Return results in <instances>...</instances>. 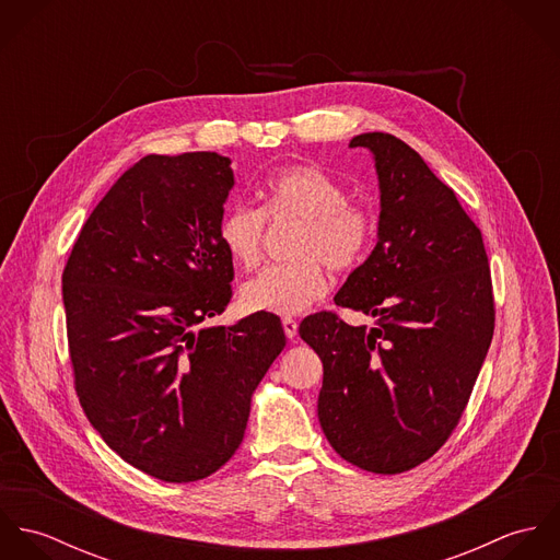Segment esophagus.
<instances>
[{"label": "esophagus", "mask_w": 560, "mask_h": 560, "mask_svg": "<svg viewBox=\"0 0 560 560\" xmlns=\"http://www.w3.org/2000/svg\"><path fill=\"white\" fill-rule=\"evenodd\" d=\"M282 327H284V334H287V338H295L298 336V320L291 319V317H284L282 319Z\"/></svg>", "instance_id": "34e87169"}]
</instances>
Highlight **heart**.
I'll use <instances>...</instances> for the list:
<instances>
[{
	"label": "heart",
	"mask_w": 560,
	"mask_h": 560,
	"mask_svg": "<svg viewBox=\"0 0 560 560\" xmlns=\"http://www.w3.org/2000/svg\"><path fill=\"white\" fill-rule=\"evenodd\" d=\"M265 211L276 222H300L289 265L262 269L241 287L247 313L300 315L327 293L329 269L360 265L375 240V218L349 202L347 187L317 165H293L265 183ZM265 211L235 205L224 211L218 237L226 254L245 269L262 256Z\"/></svg>",
	"instance_id": "1"
}]
</instances>
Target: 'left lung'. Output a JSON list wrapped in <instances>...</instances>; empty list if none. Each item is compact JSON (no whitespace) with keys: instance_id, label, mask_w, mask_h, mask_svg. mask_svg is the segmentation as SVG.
<instances>
[{"instance_id":"left-lung-1","label":"left lung","mask_w":560,"mask_h":560,"mask_svg":"<svg viewBox=\"0 0 560 560\" xmlns=\"http://www.w3.org/2000/svg\"><path fill=\"white\" fill-rule=\"evenodd\" d=\"M380 183L377 245L336 306L375 317L347 325L331 313L302 320L323 362L319 422L349 464L399 475L427 462L457 427L493 334L487 254L455 191L402 140L373 131Z\"/></svg>"}]
</instances>
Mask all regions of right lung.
Masks as SVG:
<instances>
[{
    "label": "right lung",
    "mask_w": 560,
    "mask_h": 560,
    "mask_svg": "<svg viewBox=\"0 0 560 560\" xmlns=\"http://www.w3.org/2000/svg\"><path fill=\"white\" fill-rule=\"evenodd\" d=\"M235 172L218 153L149 155L90 213L62 273L75 388L133 468L200 480L240 448L249 399L284 349L280 319L205 325L233 298L218 237Z\"/></svg>",
    "instance_id": "obj_1"
}]
</instances>
